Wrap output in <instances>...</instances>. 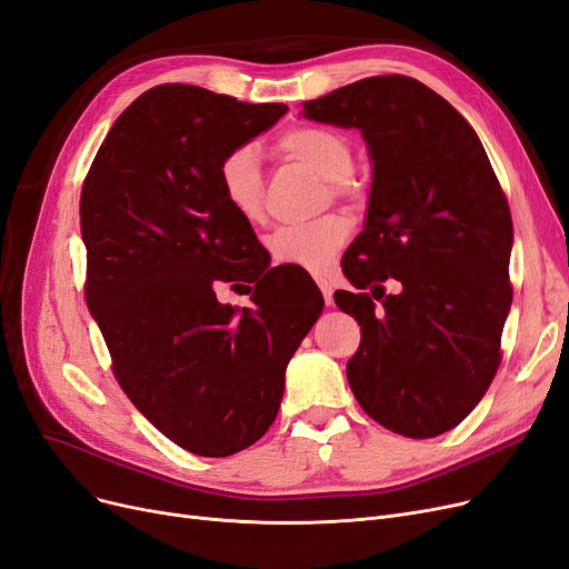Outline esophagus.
Segmentation results:
<instances>
[{"label":"esophagus","mask_w":569,"mask_h":569,"mask_svg":"<svg viewBox=\"0 0 569 569\" xmlns=\"http://www.w3.org/2000/svg\"><path fill=\"white\" fill-rule=\"evenodd\" d=\"M317 283H319V288L323 292L326 305H332V283L328 279H323V277H317Z\"/></svg>","instance_id":"34e87169"}]
</instances>
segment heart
Instances as JSON below:
<instances>
[{"mask_svg": "<svg viewBox=\"0 0 569 569\" xmlns=\"http://www.w3.org/2000/svg\"><path fill=\"white\" fill-rule=\"evenodd\" d=\"M279 150L286 159L307 166L309 171L330 182L335 197L349 194L353 173V152L349 140L323 126H298L281 136ZM220 192L227 206L246 222L262 218L264 176L260 152L241 144L222 157L218 168ZM349 239V222L342 216H326L307 224H286L269 237L271 258L281 264L321 271Z\"/></svg>", "mask_w": 569, "mask_h": 569, "instance_id": "b5f03b06", "label": "heart"}]
</instances>
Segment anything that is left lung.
<instances>
[{
	"mask_svg": "<svg viewBox=\"0 0 569 569\" xmlns=\"http://www.w3.org/2000/svg\"><path fill=\"white\" fill-rule=\"evenodd\" d=\"M302 117L359 129L372 163L366 227L342 258L359 292H335L361 326L349 387L393 433H446L486 396L513 298V222L490 159L446 98L403 74L353 81Z\"/></svg>",
	"mask_w": 569,
	"mask_h": 569,
	"instance_id": "obj_1",
	"label": "left lung"
}]
</instances>
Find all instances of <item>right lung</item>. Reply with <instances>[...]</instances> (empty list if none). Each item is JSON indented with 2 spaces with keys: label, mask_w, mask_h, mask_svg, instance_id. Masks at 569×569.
Listing matches in <instances>:
<instances>
[{
  "label": "right lung",
  "mask_w": 569,
  "mask_h": 569,
  "mask_svg": "<svg viewBox=\"0 0 569 569\" xmlns=\"http://www.w3.org/2000/svg\"><path fill=\"white\" fill-rule=\"evenodd\" d=\"M286 112L161 83L121 112L81 189L87 305L117 380L166 438L201 457L267 433L286 366L323 311L305 273L269 267L218 182L222 157ZM218 280L252 282L253 307L218 303Z\"/></svg>",
  "instance_id": "1"
}]
</instances>
